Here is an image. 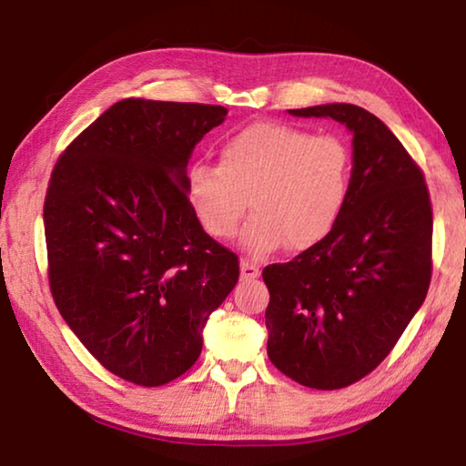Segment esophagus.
<instances>
[{
	"label": "esophagus",
	"instance_id": "esophagus-1",
	"mask_svg": "<svg viewBox=\"0 0 466 466\" xmlns=\"http://www.w3.org/2000/svg\"><path fill=\"white\" fill-rule=\"evenodd\" d=\"M258 273H261V271H258V265L247 261V258H242V261H240V278L244 281L258 278Z\"/></svg>",
	"mask_w": 466,
	"mask_h": 466
}]
</instances>
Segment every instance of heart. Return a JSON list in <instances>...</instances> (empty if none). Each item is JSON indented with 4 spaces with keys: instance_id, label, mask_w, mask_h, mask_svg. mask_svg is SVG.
<instances>
[{
    "instance_id": "b5f03b06",
    "label": "heart",
    "mask_w": 466,
    "mask_h": 466,
    "mask_svg": "<svg viewBox=\"0 0 466 466\" xmlns=\"http://www.w3.org/2000/svg\"><path fill=\"white\" fill-rule=\"evenodd\" d=\"M353 156L345 139L288 123H255L222 141L216 164L195 162L185 193L205 232L218 240L238 232L263 257L288 242L306 250L333 232L351 191Z\"/></svg>"
}]
</instances>
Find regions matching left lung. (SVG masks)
Wrapping results in <instances>:
<instances>
[{
	"instance_id": "8db88e82",
	"label": "left lung",
	"mask_w": 466,
	"mask_h": 466,
	"mask_svg": "<svg viewBox=\"0 0 466 466\" xmlns=\"http://www.w3.org/2000/svg\"><path fill=\"white\" fill-rule=\"evenodd\" d=\"M353 133L350 199L325 240L267 265V356L298 384L345 389L389 356L431 279V201L423 172L386 125L356 105L289 110Z\"/></svg>"
}]
</instances>
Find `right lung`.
Masks as SVG:
<instances>
[{
    "label": "right lung",
    "instance_id": "add662e5",
    "mask_svg": "<svg viewBox=\"0 0 466 466\" xmlns=\"http://www.w3.org/2000/svg\"><path fill=\"white\" fill-rule=\"evenodd\" d=\"M228 110L125 98L86 127L45 197L49 286L63 320L108 372L137 386L183 376L238 281V257L203 230L187 162Z\"/></svg>",
    "mask_w": 466,
    "mask_h": 466
}]
</instances>
